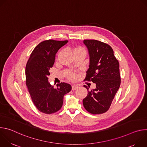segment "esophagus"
<instances>
[{
	"label": "esophagus",
	"mask_w": 147,
	"mask_h": 147,
	"mask_svg": "<svg viewBox=\"0 0 147 147\" xmlns=\"http://www.w3.org/2000/svg\"><path fill=\"white\" fill-rule=\"evenodd\" d=\"M77 88H78V86H77V85H73V86H72V90H73V91L76 90Z\"/></svg>",
	"instance_id": "1"
}]
</instances>
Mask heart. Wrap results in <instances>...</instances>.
<instances>
[{
  "label": "heart",
  "mask_w": 147,
  "mask_h": 147,
  "mask_svg": "<svg viewBox=\"0 0 147 147\" xmlns=\"http://www.w3.org/2000/svg\"><path fill=\"white\" fill-rule=\"evenodd\" d=\"M78 49H83L82 48H81V47H77V48H75V49H74V51H75V50H78ZM76 75L74 73H71V74H70L68 76V78H69L70 80H74V79L76 78Z\"/></svg>",
  "instance_id": "obj_1"
}]
</instances>
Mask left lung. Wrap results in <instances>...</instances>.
Returning a JSON list of instances; mask_svg holds the SVG:
<instances>
[{
	"instance_id": "8db88e82",
	"label": "left lung",
	"mask_w": 147,
	"mask_h": 147,
	"mask_svg": "<svg viewBox=\"0 0 147 147\" xmlns=\"http://www.w3.org/2000/svg\"><path fill=\"white\" fill-rule=\"evenodd\" d=\"M90 55V66L84 81L95 83L96 88L88 90L83 99L84 107L90 113L102 114L108 111L118 91L121 78L119 63L111 47L99 40L85 39Z\"/></svg>"
}]
</instances>
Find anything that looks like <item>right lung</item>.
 <instances>
[{"label": "right lung", "mask_w": 147, "mask_h": 147, "mask_svg": "<svg viewBox=\"0 0 147 147\" xmlns=\"http://www.w3.org/2000/svg\"><path fill=\"white\" fill-rule=\"evenodd\" d=\"M68 40L49 39L41 42L33 50L26 67V85L36 109L46 114L59 111L65 94L71 90L69 84H57L55 88L48 82L49 70L54 65L56 53Z\"/></svg>", "instance_id": "obj_1"}]
</instances>
